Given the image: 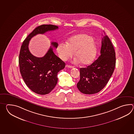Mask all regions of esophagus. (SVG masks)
I'll return each mask as SVG.
<instances>
[{"label": "esophagus", "instance_id": "obj_1", "mask_svg": "<svg viewBox=\"0 0 134 134\" xmlns=\"http://www.w3.org/2000/svg\"><path fill=\"white\" fill-rule=\"evenodd\" d=\"M66 67L68 68H74L73 66H70V65H66Z\"/></svg>", "mask_w": 134, "mask_h": 134}]
</instances>
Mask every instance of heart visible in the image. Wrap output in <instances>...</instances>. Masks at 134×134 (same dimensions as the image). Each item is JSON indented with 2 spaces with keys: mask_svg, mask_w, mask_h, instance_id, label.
Instances as JSON below:
<instances>
[{
  "mask_svg": "<svg viewBox=\"0 0 134 134\" xmlns=\"http://www.w3.org/2000/svg\"><path fill=\"white\" fill-rule=\"evenodd\" d=\"M57 52L62 60L66 61L73 54L76 57L75 63H81L83 66L91 64L95 57L96 45L91 37L86 34H78L70 37L67 44L60 43L57 47Z\"/></svg>",
  "mask_w": 134,
  "mask_h": 134,
  "instance_id": "obj_1",
  "label": "heart"
}]
</instances>
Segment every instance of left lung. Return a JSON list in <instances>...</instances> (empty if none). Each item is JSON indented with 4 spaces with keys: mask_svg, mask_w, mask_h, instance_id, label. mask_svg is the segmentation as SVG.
<instances>
[{
    "mask_svg": "<svg viewBox=\"0 0 134 134\" xmlns=\"http://www.w3.org/2000/svg\"><path fill=\"white\" fill-rule=\"evenodd\" d=\"M102 36L99 57L87 68H80V80L77 88L84 94H95L100 91L114 70L116 58L114 46L104 32Z\"/></svg>",
    "mask_w": 134,
    "mask_h": 134,
    "instance_id": "obj_1",
    "label": "left lung"
}]
</instances>
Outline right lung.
<instances>
[{"label":"right lung","mask_w":134,"mask_h":134,"mask_svg":"<svg viewBox=\"0 0 134 134\" xmlns=\"http://www.w3.org/2000/svg\"><path fill=\"white\" fill-rule=\"evenodd\" d=\"M57 26L43 24L34 29L23 41L19 57L20 72L29 88L40 95L48 94L54 88L58 81L57 73L65 67V63L54 54L51 46L44 57H37L29 49V41L38 34L57 30ZM57 48L58 43L52 42Z\"/></svg>","instance_id":"right-lung-1"}]
</instances>
